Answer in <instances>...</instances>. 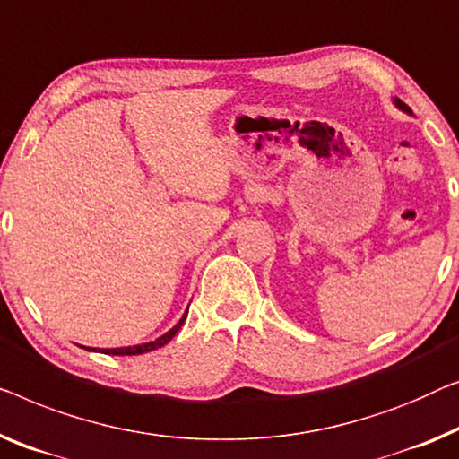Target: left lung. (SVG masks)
I'll return each instance as SVG.
<instances>
[{
    "instance_id": "left-lung-1",
    "label": "left lung",
    "mask_w": 459,
    "mask_h": 459,
    "mask_svg": "<svg viewBox=\"0 0 459 459\" xmlns=\"http://www.w3.org/2000/svg\"><path fill=\"white\" fill-rule=\"evenodd\" d=\"M394 105H395V108L400 109V111H403V114H411V109L408 108V105L403 103V101H400V99H397V97H394Z\"/></svg>"
}]
</instances>
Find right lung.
I'll return each mask as SVG.
<instances>
[{"label":"right lung","mask_w":459,"mask_h":459,"mask_svg":"<svg viewBox=\"0 0 459 459\" xmlns=\"http://www.w3.org/2000/svg\"><path fill=\"white\" fill-rule=\"evenodd\" d=\"M186 316H188V310L184 312L180 321H178L174 327H171L168 333H163L161 337H157L155 342H147V343H138V345H126V348H86V345H81V348L89 350V351H99V354H109V356H136V354H147V351H152L157 348H163L165 343H169L174 340V335L180 331V327L186 321Z\"/></svg>","instance_id":"right-lung-1"}]
</instances>
